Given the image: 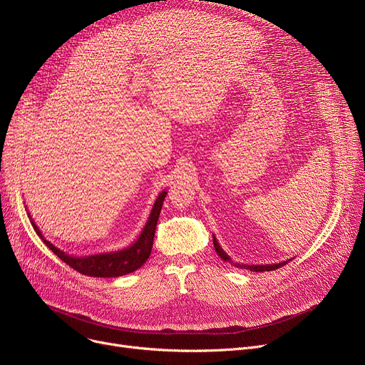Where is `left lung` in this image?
Here are the masks:
<instances>
[{"label":"left lung","instance_id":"obj_1","mask_svg":"<svg viewBox=\"0 0 365 365\" xmlns=\"http://www.w3.org/2000/svg\"><path fill=\"white\" fill-rule=\"evenodd\" d=\"M213 244H215V248H216V253L220 256V259L222 260H225V262H229L231 264H234V266H237V267H241V269H248V271H252V272H267V271H275V269H278V267H281V266H284V264H287L289 262H292L293 259H289V260H282V262H279V263H271V264H245V263H238V262H234L232 259H231V256H229L223 248L220 247V244H219V241H217V238L213 235Z\"/></svg>","mask_w":365,"mask_h":365}]
</instances>
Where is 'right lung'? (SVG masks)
Returning <instances> with one entry per match:
<instances>
[{"label":"right lung","instance_id":"obj_1","mask_svg":"<svg viewBox=\"0 0 365 365\" xmlns=\"http://www.w3.org/2000/svg\"><path fill=\"white\" fill-rule=\"evenodd\" d=\"M165 195H167V189L161 190L155 202H153V205L150 208V213L148 216V220L140 231L139 237L133 244L121 248V250L88 255V256H72V255L61 250L59 247H56L53 242L46 240V237L40 231V227H38L35 225V222L32 220L31 213L28 212V210L26 212H28V217L31 220V225L35 229L36 235L44 241V244L57 257L62 259L71 267H73L76 272H80L83 275H88V277H98V278H115V277H123V275L138 271L150 256L153 235H155L157 222H158V217L161 213Z\"/></svg>","mask_w":365,"mask_h":365}]
</instances>
